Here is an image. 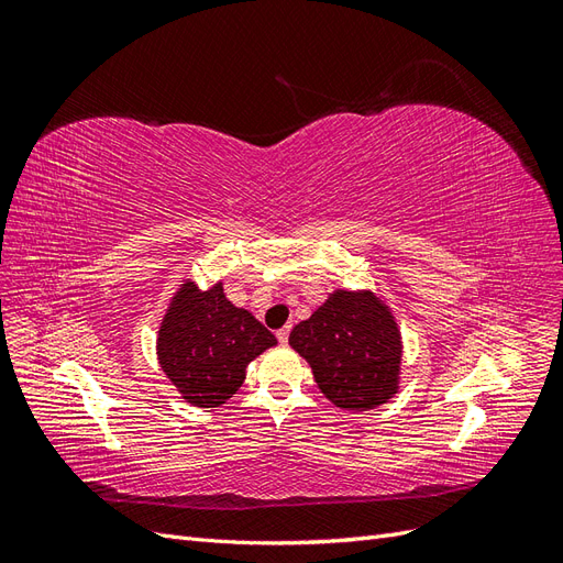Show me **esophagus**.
Segmentation results:
<instances>
[{
  "instance_id": "1",
  "label": "esophagus",
  "mask_w": 563,
  "mask_h": 563,
  "mask_svg": "<svg viewBox=\"0 0 563 563\" xmlns=\"http://www.w3.org/2000/svg\"><path fill=\"white\" fill-rule=\"evenodd\" d=\"M288 333H291V327H284V329H279V331H277V338H279V343H282V345H286V343H288Z\"/></svg>"
}]
</instances>
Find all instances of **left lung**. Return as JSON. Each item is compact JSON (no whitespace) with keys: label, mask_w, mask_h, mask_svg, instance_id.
<instances>
[{"label":"left lung","mask_w":563,"mask_h":563,"mask_svg":"<svg viewBox=\"0 0 563 563\" xmlns=\"http://www.w3.org/2000/svg\"><path fill=\"white\" fill-rule=\"evenodd\" d=\"M338 408L368 411L397 395L401 333L387 305L371 291L338 288L288 335Z\"/></svg>","instance_id":"obj_1"}]
</instances>
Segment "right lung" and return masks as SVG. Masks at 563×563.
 <instances>
[{
	"mask_svg": "<svg viewBox=\"0 0 563 563\" xmlns=\"http://www.w3.org/2000/svg\"><path fill=\"white\" fill-rule=\"evenodd\" d=\"M275 345L258 319L225 298L223 282L201 291L185 279L162 319L157 360L187 404L216 408L242 387L255 356Z\"/></svg>",
	"mask_w": 563,
	"mask_h": 563,
	"instance_id": "add662e5",
	"label": "right lung"
}]
</instances>
